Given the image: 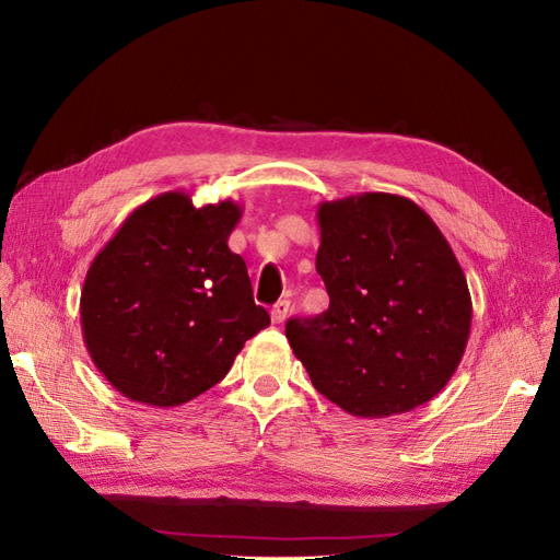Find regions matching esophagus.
<instances>
[{
	"label": "esophagus",
	"mask_w": 560,
	"mask_h": 560,
	"mask_svg": "<svg viewBox=\"0 0 560 560\" xmlns=\"http://www.w3.org/2000/svg\"><path fill=\"white\" fill-rule=\"evenodd\" d=\"M288 312H291V302H288V300H279V302L272 306V323L281 325V323L288 318Z\"/></svg>",
	"instance_id": "esophagus-1"
}]
</instances>
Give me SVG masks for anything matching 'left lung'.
<instances>
[{
  "instance_id": "obj_1",
  "label": "left lung",
  "mask_w": 560,
  "mask_h": 560,
  "mask_svg": "<svg viewBox=\"0 0 560 560\" xmlns=\"http://www.w3.org/2000/svg\"><path fill=\"white\" fill-rule=\"evenodd\" d=\"M318 225L329 306L285 323L314 387L355 418L431 401L457 371L472 318L466 275L439 225L381 191L320 202Z\"/></svg>"
}]
</instances>
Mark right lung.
Here are the masks:
<instances>
[{
    "instance_id": "add662e5",
    "label": "right lung",
    "mask_w": 560,
    "mask_h": 560,
    "mask_svg": "<svg viewBox=\"0 0 560 560\" xmlns=\"http://www.w3.org/2000/svg\"><path fill=\"white\" fill-rule=\"evenodd\" d=\"M242 207L161 194L127 217L80 293L82 339L121 397L175 408L217 385L269 325L246 262L228 248Z\"/></svg>"
}]
</instances>
